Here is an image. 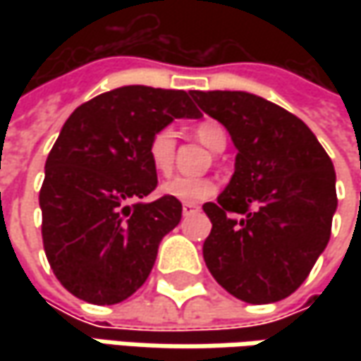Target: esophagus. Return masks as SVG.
I'll use <instances>...</instances> for the list:
<instances>
[{"label": "esophagus", "mask_w": 361, "mask_h": 361, "mask_svg": "<svg viewBox=\"0 0 361 361\" xmlns=\"http://www.w3.org/2000/svg\"><path fill=\"white\" fill-rule=\"evenodd\" d=\"M195 211H199V204H195V202H185V204H183V213H185V215H190V213H195Z\"/></svg>", "instance_id": "1"}]
</instances>
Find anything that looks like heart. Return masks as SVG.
<instances>
[{"instance_id": "heart-1", "label": "heart", "mask_w": 361, "mask_h": 361, "mask_svg": "<svg viewBox=\"0 0 361 361\" xmlns=\"http://www.w3.org/2000/svg\"><path fill=\"white\" fill-rule=\"evenodd\" d=\"M195 134L202 145L209 146L211 150L221 152L227 145V134L223 130L221 124L215 120H204L195 126ZM174 150H176V132L173 126H164L152 134L148 140V160L152 169L159 174H169L173 171L174 164ZM216 190L215 180L211 178H192V176H174L160 185V192L164 197H171L176 201L185 202H199L213 197Z\"/></svg>"}]
</instances>
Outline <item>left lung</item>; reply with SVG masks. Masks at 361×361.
<instances>
[{
  "label": "left lung",
  "mask_w": 361,
  "mask_h": 361,
  "mask_svg": "<svg viewBox=\"0 0 361 361\" xmlns=\"http://www.w3.org/2000/svg\"><path fill=\"white\" fill-rule=\"evenodd\" d=\"M190 96L237 148L235 173L202 211V257L216 283L247 303L291 295L324 253L338 209L331 159L307 124L249 92Z\"/></svg>",
  "instance_id": "obj_1"
}]
</instances>
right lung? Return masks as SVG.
Instances as JSON below:
<instances>
[{
    "mask_svg": "<svg viewBox=\"0 0 361 361\" xmlns=\"http://www.w3.org/2000/svg\"><path fill=\"white\" fill-rule=\"evenodd\" d=\"M174 118H201L190 92L122 86L78 106L46 160L39 190L49 267L76 298L114 305L145 283L183 204L160 197L148 140Z\"/></svg>",
    "mask_w": 361,
    "mask_h": 361,
    "instance_id": "1",
    "label": "right lung"
}]
</instances>
